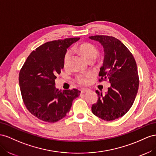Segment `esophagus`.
I'll use <instances>...</instances> for the list:
<instances>
[{
  "label": "esophagus",
  "mask_w": 156,
  "mask_h": 156,
  "mask_svg": "<svg viewBox=\"0 0 156 156\" xmlns=\"http://www.w3.org/2000/svg\"><path fill=\"white\" fill-rule=\"evenodd\" d=\"M80 91H81V93H86V92L89 91V90L86 88H83V89H81Z\"/></svg>",
  "instance_id": "34e87169"
}]
</instances>
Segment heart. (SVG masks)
Masks as SVG:
<instances>
[{
	"label": "heart",
	"instance_id": "1",
	"mask_svg": "<svg viewBox=\"0 0 156 156\" xmlns=\"http://www.w3.org/2000/svg\"><path fill=\"white\" fill-rule=\"evenodd\" d=\"M78 50L80 52L81 54L83 56L87 61L91 60H95L97 57L99 52L96 49V48L89 43H84L80 45L78 47ZM71 55H72V51L70 50H68L65 53L63 57V65L65 67H66L69 65L70 62ZM89 75H78L77 76L76 80L80 84L85 85L87 83V78Z\"/></svg>",
	"mask_w": 156,
	"mask_h": 156
}]
</instances>
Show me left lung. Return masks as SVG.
I'll return each instance as SVG.
<instances>
[{"label": "left lung", "mask_w": 156, "mask_h": 156, "mask_svg": "<svg viewBox=\"0 0 156 156\" xmlns=\"http://www.w3.org/2000/svg\"><path fill=\"white\" fill-rule=\"evenodd\" d=\"M89 38L99 42L104 48L99 81L108 80L110 83L105 95L96 91L98 100L91 110L102 119L112 121L125 115L134 103L139 85L136 63L132 53L118 39L104 35Z\"/></svg>", "instance_id": "1"}]
</instances>
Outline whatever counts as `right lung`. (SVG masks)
<instances>
[{"label": "right lung", "mask_w": 156, "mask_h": 156, "mask_svg": "<svg viewBox=\"0 0 156 156\" xmlns=\"http://www.w3.org/2000/svg\"><path fill=\"white\" fill-rule=\"evenodd\" d=\"M80 38L48 42L33 51L19 75L24 104L29 112L44 122L54 123L69 112L73 101L80 95L76 89L59 90L55 80L64 68L63 57Z\"/></svg>", "instance_id": "right-lung-1"}]
</instances>
